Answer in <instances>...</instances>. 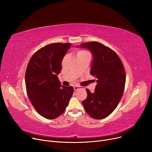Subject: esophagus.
<instances>
[{"instance_id":"obj_1","label":"esophagus","mask_w":152,"mask_h":152,"mask_svg":"<svg viewBox=\"0 0 152 152\" xmlns=\"http://www.w3.org/2000/svg\"><path fill=\"white\" fill-rule=\"evenodd\" d=\"M82 88V87L81 86H74V90L75 91H77L78 89Z\"/></svg>"}]
</instances>
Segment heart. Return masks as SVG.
Listing matches in <instances>:
<instances>
[{"label": "heart", "instance_id": "1", "mask_svg": "<svg viewBox=\"0 0 152 152\" xmlns=\"http://www.w3.org/2000/svg\"><path fill=\"white\" fill-rule=\"evenodd\" d=\"M87 53H89V52H87L86 51V50H79V51L77 52V56L83 55H86V54H87Z\"/></svg>", "mask_w": 152, "mask_h": 152}]
</instances>
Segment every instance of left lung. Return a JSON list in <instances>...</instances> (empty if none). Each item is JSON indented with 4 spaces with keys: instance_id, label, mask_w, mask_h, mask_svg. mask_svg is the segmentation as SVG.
Returning <instances> with one entry per match:
<instances>
[{
    "instance_id": "8db88e82",
    "label": "left lung",
    "mask_w": 152,
    "mask_h": 152,
    "mask_svg": "<svg viewBox=\"0 0 152 152\" xmlns=\"http://www.w3.org/2000/svg\"><path fill=\"white\" fill-rule=\"evenodd\" d=\"M77 47L89 49L93 55L91 74L97 79L95 92L86 89L83 107L91 117L100 119L109 116L118 106L124 90L125 70L118 55L98 42L83 43Z\"/></svg>"
}]
</instances>
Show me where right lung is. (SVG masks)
<instances>
[{
	"instance_id": "add662e5",
	"label": "right lung",
	"mask_w": 152,
	"mask_h": 152,
	"mask_svg": "<svg viewBox=\"0 0 152 152\" xmlns=\"http://www.w3.org/2000/svg\"><path fill=\"white\" fill-rule=\"evenodd\" d=\"M71 43H53L38 50L31 58L25 74L28 98L37 112L53 119L65 111L74 89L61 86L57 75Z\"/></svg>"
}]
</instances>
